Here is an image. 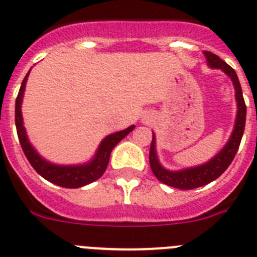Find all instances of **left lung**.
<instances>
[{"mask_svg":"<svg viewBox=\"0 0 257 257\" xmlns=\"http://www.w3.org/2000/svg\"><path fill=\"white\" fill-rule=\"evenodd\" d=\"M205 58H207L208 63L210 67L214 69H221L225 74L231 78L235 88V98L238 102V113H236V120L235 126H234L233 134L230 137L227 144L222 148L220 153L214 156L213 159L210 160L209 162L204 164V165L196 166V168L191 169H185L181 172H170L166 169L162 168L160 165L157 156H156L155 150V135L152 138V143H151V150H150V165L152 169L153 174L156 175V178L159 179L160 182L165 183L168 186H172L175 188H181V190H192V188L201 187L204 185H208L210 182H213L222 174L231 161L235 157L236 152H238L239 144L242 140L243 133H244V126H245V107L244 98H243L242 93V87L238 80L236 72L234 71L233 67H230L225 61H222L218 56H216L212 52H204Z\"/></svg>","mask_w":257,"mask_h":257,"instance_id":"1","label":"left lung"}]
</instances>
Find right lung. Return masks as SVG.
<instances>
[{
	"label": "right lung",
	"instance_id": "1",
	"mask_svg": "<svg viewBox=\"0 0 257 257\" xmlns=\"http://www.w3.org/2000/svg\"><path fill=\"white\" fill-rule=\"evenodd\" d=\"M30 74V71H28ZM28 74L22 82L21 89L17 96V101H15V126H17V133H18L19 143L22 146L24 155L32 165V168L36 170L39 174L45 178L47 181L52 182L54 185L61 186L65 188H78L82 186L88 185L91 182L97 181L104 172L106 170L107 164H109V159H110V153L113 148L119 143L120 140L123 139L126 135L134 130L135 126H130L126 130H122L119 133H114L109 137L105 138L101 142L98 151L96 153L95 159L91 162L85 164V165H78V166H58L53 165L50 162L45 161L39 156V153L32 148L26 135V130L23 127V119H22V98H23L24 87H26V82H27Z\"/></svg>",
	"mask_w": 257,
	"mask_h": 257
}]
</instances>
